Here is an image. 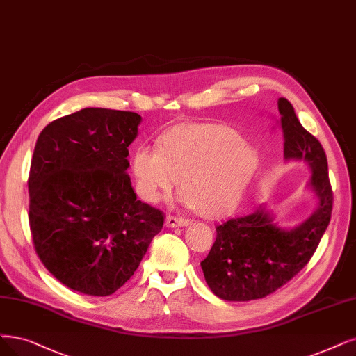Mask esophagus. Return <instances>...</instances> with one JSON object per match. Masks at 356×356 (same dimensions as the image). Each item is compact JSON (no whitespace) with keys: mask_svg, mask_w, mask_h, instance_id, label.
<instances>
[{"mask_svg":"<svg viewBox=\"0 0 356 356\" xmlns=\"http://www.w3.org/2000/svg\"><path fill=\"white\" fill-rule=\"evenodd\" d=\"M189 225V220L183 218V217H175V216H168L165 218V226L170 229H175V227H185Z\"/></svg>","mask_w":356,"mask_h":356,"instance_id":"1","label":"esophagus"}]
</instances>
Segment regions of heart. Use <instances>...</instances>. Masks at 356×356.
<instances>
[{
	"label": "heart",
	"instance_id": "obj_1",
	"mask_svg": "<svg viewBox=\"0 0 356 356\" xmlns=\"http://www.w3.org/2000/svg\"><path fill=\"white\" fill-rule=\"evenodd\" d=\"M258 165V154L234 129L214 123L171 127L160 149L139 145L130 156V173L139 198L160 201L179 186L180 201L202 216H221L239 202Z\"/></svg>",
	"mask_w": 356,
	"mask_h": 356
}]
</instances>
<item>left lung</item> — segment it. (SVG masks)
<instances>
[{
	"instance_id": "1",
	"label": "left lung",
	"mask_w": 356,
	"mask_h": 356,
	"mask_svg": "<svg viewBox=\"0 0 356 356\" xmlns=\"http://www.w3.org/2000/svg\"><path fill=\"white\" fill-rule=\"evenodd\" d=\"M277 105L284 160L308 164L311 177L307 188L314 193L317 207L292 229L280 227L266 207L216 227V242L201 268L213 293L225 300L261 299L277 291L308 264L330 222L333 192L325 152L302 127L291 102L279 98Z\"/></svg>"
}]
</instances>
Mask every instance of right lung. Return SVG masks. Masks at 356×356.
I'll return each mask as SVG.
<instances>
[{"mask_svg": "<svg viewBox=\"0 0 356 356\" xmlns=\"http://www.w3.org/2000/svg\"><path fill=\"white\" fill-rule=\"evenodd\" d=\"M142 117L83 108L39 135L29 173V225L38 257L54 277L108 296L139 267L164 216L136 200L126 173Z\"/></svg>", "mask_w": 356, "mask_h": 356, "instance_id": "1", "label": "right lung"}]
</instances>
